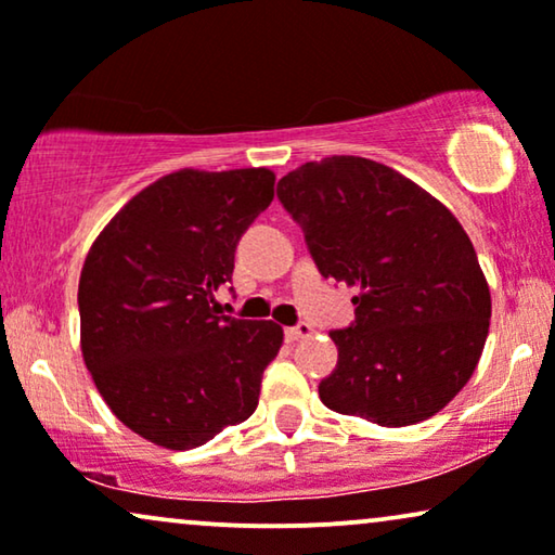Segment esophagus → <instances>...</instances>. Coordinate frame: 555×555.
Returning <instances> with one entry per match:
<instances>
[{"label":"esophagus","mask_w":555,"mask_h":555,"mask_svg":"<svg viewBox=\"0 0 555 555\" xmlns=\"http://www.w3.org/2000/svg\"><path fill=\"white\" fill-rule=\"evenodd\" d=\"M312 335V327L307 325V322H299V325L294 327H286V340H301V338H310Z\"/></svg>","instance_id":"esophagus-1"}]
</instances>
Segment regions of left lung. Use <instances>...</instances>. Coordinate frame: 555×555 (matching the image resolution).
<instances>
[{"instance_id":"1","label":"left lung","mask_w":555,"mask_h":555,"mask_svg":"<svg viewBox=\"0 0 555 555\" xmlns=\"http://www.w3.org/2000/svg\"><path fill=\"white\" fill-rule=\"evenodd\" d=\"M279 199L325 279L359 289L356 322L333 330L338 369L320 399L382 427L423 423L466 387L492 294L466 230L395 168L330 156L294 168Z\"/></svg>"}]
</instances>
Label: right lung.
<instances>
[{
  "label": "right lung",
  "mask_w": 555,
  "mask_h": 555,
  "mask_svg": "<svg viewBox=\"0 0 555 555\" xmlns=\"http://www.w3.org/2000/svg\"><path fill=\"white\" fill-rule=\"evenodd\" d=\"M273 171L181 168L138 192L91 243L79 279L81 356L112 415L171 451L256 412L284 330L215 314L235 245L271 205Z\"/></svg>",
  "instance_id": "obj_1"
}]
</instances>
